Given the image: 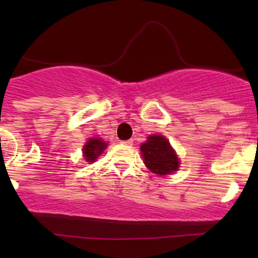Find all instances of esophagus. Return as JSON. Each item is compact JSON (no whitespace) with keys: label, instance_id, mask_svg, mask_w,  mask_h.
<instances>
[{"label":"esophagus","instance_id":"1","mask_svg":"<svg viewBox=\"0 0 258 258\" xmlns=\"http://www.w3.org/2000/svg\"><path fill=\"white\" fill-rule=\"evenodd\" d=\"M121 143L125 144V146H132L133 141H132V139H127V141H122V142H121Z\"/></svg>","mask_w":258,"mask_h":258}]
</instances>
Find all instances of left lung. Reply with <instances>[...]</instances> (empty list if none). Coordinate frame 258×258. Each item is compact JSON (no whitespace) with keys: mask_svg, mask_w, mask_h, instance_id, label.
Returning <instances> with one entry per match:
<instances>
[{"mask_svg":"<svg viewBox=\"0 0 258 258\" xmlns=\"http://www.w3.org/2000/svg\"><path fill=\"white\" fill-rule=\"evenodd\" d=\"M141 152L146 166L160 176L172 173L179 167L176 153L162 136H150L146 143L141 146Z\"/></svg>","mask_w":258,"mask_h":258,"instance_id":"8db88e82","label":"left lung"}]
</instances>
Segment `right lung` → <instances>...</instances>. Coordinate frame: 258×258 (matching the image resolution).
I'll use <instances>...</instances> for the list:
<instances>
[{
    "mask_svg": "<svg viewBox=\"0 0 258 258\" xmlns=\"http://www.w3.org/2000/svg\"><path fill=\"white\" fill-rule=\"evenodd\" d=\"M106 143L99 138H92L84 147V156L87 162H93L105 149Z\"/></svg>",
    "mask_w": 258,
    "mask_h": 258,
    "instance_id": "obj_1",
    "label": "right lung"
}]
</instances>
